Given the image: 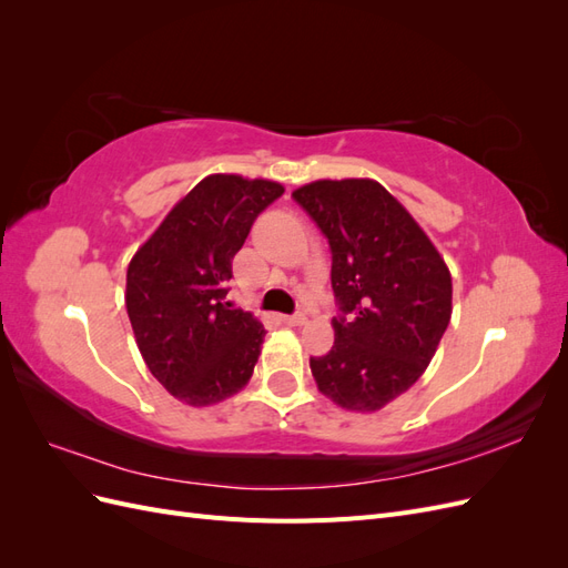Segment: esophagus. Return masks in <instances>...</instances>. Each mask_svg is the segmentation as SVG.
<instances>
[{"label":"esophagus","mask_w":568,"mask_h":568,"mask_svg":"<svg viewBox=\"0 0 568 568\" xmlns=\"http://www.w3.org/2000/svg\"><path fill=\"white\" fill-rule=\"evenodd\" d=\"M282 320H284V324H288V326H301V324L307 322V315H305V313H294V315H284Z\"/></svg>","instance_id":"obj_1"}]
</instances>
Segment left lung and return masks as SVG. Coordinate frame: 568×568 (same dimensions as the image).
Returning a JSON list of instances; mask_svg holds the SVG:
<instances>
[{"instance_id": "left-lung-1", "label": "left lung", "mask_w": 568, "mask_h": 568, "mask_svg": "<svg viewBox=\"0 0 568 568\" xmlns=\"http://www.w3.org/2000/svg\"><path fill=\"white\" fill-rule=\"evenodd\" d=\"M294 201L332 248L334 346L311 357L317 388L382 409L424 374L453 315V280L412 215L374 180H317Z\"/></svg>"}]
</instances>
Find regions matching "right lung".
<instances>
[{
    "label": "right lung",
    "mask_w": 568,
    "mask_h": 568,
    "mask_svg": "<svg viewBox=\"0 0 568 568\" xmlns=\"http://www.w3.org/2000/svg\"><path fill=\"white\" fill-rule=\"evenodd\" d=\"M282 194L277 182L209 175L132 257L125 305L136 346L186 405L220 403L251 379L265 326L225 303L227 282L255 217Z\"/></svg>",
    "instance_id": "obj_1"
}]
</instances>
